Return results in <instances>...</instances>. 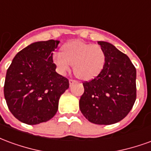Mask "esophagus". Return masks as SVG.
<instances>
[{"label": "esophagus", "mask_w": 151, "mask_h": 151, "mask_svg": "<svg viewBox=\"0 0 151 151\" xmlns=\"http://www.w3.org/2000/svg\"><path fill=\"white\" fill-rule=\"evenodd\" d=\"M75 82H76V81H75V80H73V79H69V84H70V85H71V84H73V83H74Z\"/></svg>", "instance_id": "1"}]
</instances>
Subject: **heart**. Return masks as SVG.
Masks as SVG:
<instances>
[{"label": "heart", "instance_id": "obj_1", "mask_svg": "<svg viewBox=\"0 0 151 151\" xmlns=\"http://www.w3.org/2000/svg\"><path fill=\"white\" fill-rule=\"evenodd\" d=\"M62 50V53L52 55L53 64L60 74H65L73 65L78 78L90 80L98 75L104 66L106 55L99 45L73 40L65 44Z\"/></svg>", "mask_w": 151, "mask_h": 151}]
</instances>
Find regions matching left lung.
I'll list each match as a JSON object with an SVG mask.
<instances>
[{
  "label": "left lung",
  "mask_w": 151,
  "mask_h": 151,
  "mask_svg": "<svg viewBox=\"0 0 151 151\" xmlns=\"http://www.w3.org/2000/svg\"><path fill=\"white\" fill-rule=\"evenodd\" d=\"M106 60L95 78L84 82L79 100L83 116L96 124H111L123 120L137 97L136 69L125 54L112 44L99 41Z\"/></svg>",
  "instance_id": "obj_1"
}]
</instances>
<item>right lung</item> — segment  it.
Masks as SVG:
<instances>
[{
    "label": "right lung",
    "mask_w": 151,
    "mask_h": 151,
    "mask_svg": "<svg viewBox=\"0 0 151 151\" xmlns=\"http://www.w3.org/2000/svg\"><path fill=\"white\" fill-rule=\"evenodd\" d=\"M59 43L50 40L30 44L15 56L7 69L4 95L9 111L21 122L37 124L52 119L68 78L56 72L52 54Z\"/></svg>",
    "instance_id": "obj_1"
}]
</instances>
